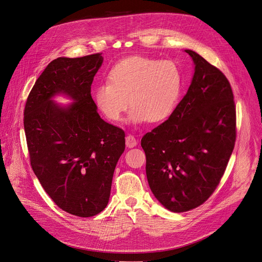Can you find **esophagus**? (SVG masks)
I'll use <instances>...</instances> for the list:
<instances>
[{
  "label": "esophagus",
  "mask_w": 262,
  "mask_h": 262,
  "mask_svg": "<svg viewBox=\"0 0 262 262\" xmlns=\"http://www.w3.org/2000/svg\"><path fill=\"white\" fill-rule=\"evenodd\" d=\"M136 144H138V142H136L135 138L133 135L129 134L126 136V146L129 147V148H133L134 146H136Z\"/></svg>",
  "instance_id": "1"
}]
</instances>
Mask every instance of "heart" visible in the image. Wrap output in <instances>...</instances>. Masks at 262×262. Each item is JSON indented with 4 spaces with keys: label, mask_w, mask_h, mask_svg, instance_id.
Here are the masks:
<instances>
[{
    "label": "heart",
    "mask_w": 262,
    "mask_h": 262,
    "mask_svg": "<svg viewBox=\"0 0 262 262\" xmlns=\"http://www.w3.org/2000/svg\"><path fill=\"white\" fill-rule=\"evenodd\" d=\"M108 82L96 86L94 101L111 121H120L130 101L128 120L134 124L160 122L170 116L181 92L182 77L170 60L130 56L108 72Z\"/></svg>",
    "instance_id": "1"
}]
</instances>
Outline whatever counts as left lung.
Wrapping results in <instances>:
<instances>
[{
    "label": "left lung",
    "instance_id": "obj_1",
    "mask_svg": "<svg viewBox=\"0 0 262 262\" xmlns=\"http://www.w3.org/2000/svg\"><path fill=\"white\" fill-rule=\"evenodd\" d=\"M191 85L166 121L141 145L155 197L171 212L204 204L216 189L235 142V106L224 73L192 50Z\"/></svg>",
    "mask_w": 262,
    "mask_h": 262
}]
</instances>
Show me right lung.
<instances>
[{"label": "right lung", "mask_w": 262, "mask_h": 262, "mask_svg": "<svg viewBox=\"0 0 262 262\" xmlns=\"http://www.w3.org/2000/svg\"><path fill=\"white\" fill-rule=\"evenodd\" d=\"M101 53L50 63L28 97L24 130L31 165L46 193L66 212L91 217L106 207L124 132L105 122L91 95ZM64 94L68 106L53 98Z\"/></svg>", "instance_id": "add662e5"}]
</instances>
